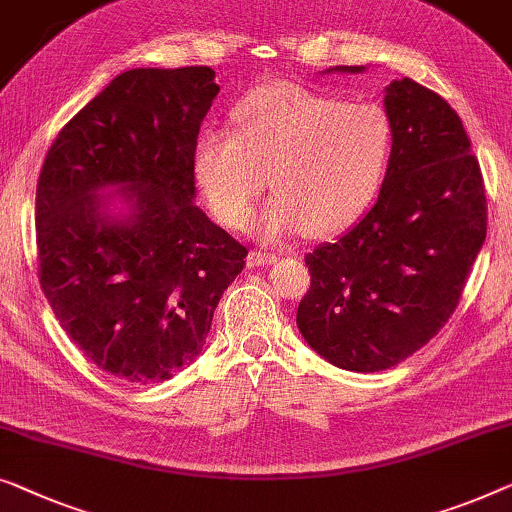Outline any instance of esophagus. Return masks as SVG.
<instances>
[{"mask_svg":"<svg viewBox=\"0 0 512 512\" xmlns=\"http://www.w3.org/2000/svg\"><path fill=\"white\" fill-rule=\"evenodd\" d=\"M274 261H277V256L265 254V251H249V256H247L249 268H258V265H270Z\"/></svg>","mask_w":512,"mask_h":512,"instance_id":"esophagus-1","label":"esophagus"}]
</instances>
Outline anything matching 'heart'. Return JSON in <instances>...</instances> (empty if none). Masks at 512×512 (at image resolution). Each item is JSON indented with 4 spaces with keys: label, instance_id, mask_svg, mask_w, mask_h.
I'll use <instances>...</instances> for the list:
<instances>
[{
    "label": "heart",
    "instance_id": "obj_1",
    "mask_svg": "<svg viewBox=\"0 0 512 512\" xmlns=\"http://www.w3.org/2000/svg\"><path fill=\"white\" fill-rule=\"evenodd\" d=\"M233 129L196 140L194 175L221 224L244 228L265 187L256 226L268 240L335 235L369 210L388 173L392 127L374 103H344L300 85H265L238 101Z\"/></svg>",
    "mask_w": 512,
    "mask_h": 512
}]
</instances>
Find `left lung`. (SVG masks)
<instances>
[{"label": "left lung", "mask_w": 512, "mask_h": 512, "mask_svg": "<svg viewBox=\"0 0 512 512\" xmlns=\"http://www.w3.org/2000/svg\"><path fill=\"white\" fill-rule=\"evenodd\" d=\"M383 106L392 154L379 198L305 256L311 286L295 316L321 358L362 374L399 365L446 325L487 235L483 175L448 101L402 78Z\"/></svg>", "instance_id": "obj_1"}]
</instances>
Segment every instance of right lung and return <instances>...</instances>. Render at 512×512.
<instances>
[{
  "instance_id": "right-lung-1",
  "label": "right lung",
  "mask_w": 512,
  "mask_h": 512,
  "mask_svg": "<svg viewBox=\"0 0 512 512\" xmlns=\"http://www.w3.org/2000/svg\"><path fill=\"white\" fill-rule=\"evenodd\" d=\"M217 94L210 66L124 71L43 161L41 288L73 344L127 383L187 367L244 268L247 247L194 203V147Z\"/></svg>"
}]
</instances>
